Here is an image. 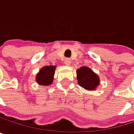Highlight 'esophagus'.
Returning a JSON list of instances; mask_svg holds the SVG:
<instances>
[{"label": "esophagus", "mask_w": 134, "mask_h": 134, "mask_svg": "<svg viewBox=\"0 0 134 134\" xmlns=\"http://www.w3.org/2000/svg\"><path fill=\"white\" fill-rule=\"evenodd\" d=\"M71 60L69 58L65 59V60H64V63H65L66 65H70V64H71Z\"/></svg>", "instance_id": "obj_1"}]
</instances>
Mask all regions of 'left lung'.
<instances>
[{"mask_svg":"<svg viewBox=\"0 0 134 134\" xmlns=\"http://www.w3.org/2000/svg\"><path fill=\"white\" fill-rule=\"evenodd\" d=\"M79 85L87 90H95L100 85V78L88 66H82L77 70Z\"/></svg>","mask_w":134,"mask_h":134,"instance_id":"obj_1","label":"left lung"}]
</instances>
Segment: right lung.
I'll return each instance as SVG.
<instances>
[{
  "label": "right lung",
  "instance_id": "obj_1",
  "mask_svg": "<svg viewBox=\"0 0 134 134\" xmlns=\"http://www.w3.org/2000/svg\"><path fill=\"white\" fill-rule=\"evenodd\" d=\"M56 66H45L40 69L39 72L36 75V82L41 86H48L53 82L55 71Z\"/></svg>",
  "mask_w": 134,
  "mask_h": 134
}]
</instances>
